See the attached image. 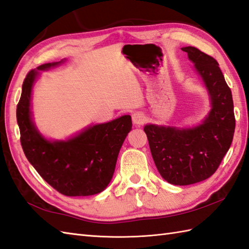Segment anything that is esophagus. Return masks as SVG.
<instances>
[{"label":"esophagus","instance_id":"esophagus-1","mask_svg":"<svg viewBox=\"0 0 249 249\" xmlns=\"http://www.w3.org/2000/svg\"><path fill=\"white\" fill-rule=\"evenodd\" d=\"M131 119H133V123L136 124V125H141L143 124L146 118L144 116V114L142 112H135L133 114V116H131Z\"/></svg>","mask_w":249,"mask_h":249}]
</instances>
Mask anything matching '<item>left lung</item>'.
<instances>
[{"label": "left lung", "mask_w": 249, "mask_h": 249, "mask_svg": "<svg viewBox=\"0 0 249 249\" xmlns=\"http://www.w3.org/2000/svg\"><path fill=\"white\" fill-rule=\"evenodd\" d=\"M202 79L211 110L201 124L188 128L147 124L144 131L162 178L173 185L195 184L213 176L233 139L235 119L231 89L214 57L184 47Z\"/></svg>", "instance_id": "obj_1"}]
</instances>
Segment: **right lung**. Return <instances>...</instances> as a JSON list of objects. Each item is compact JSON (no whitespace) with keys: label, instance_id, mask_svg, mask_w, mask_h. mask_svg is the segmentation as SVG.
<instances>
[{"label":"right lung","instance_id":"right-lung-1","mask_svg":"<svg viewBox=\"0 0 249 249\" xmlns=\"http://www.w3.org/2000/svg\"><path fill=\"white\" fill-rule=\"evenodd\" d=\"M64 62L46 63L26 75L17 105V122L24 154L39 176L70 197L99 194L113 177L122 144L131 130L130 115L91 125L67 140H48L32 119L31 97L39 71Z\"/></svg>","mask_w":249,"mask_h":249}]
</instances>
